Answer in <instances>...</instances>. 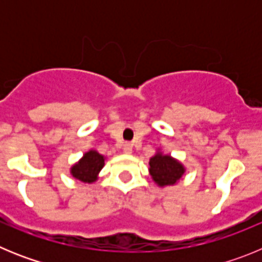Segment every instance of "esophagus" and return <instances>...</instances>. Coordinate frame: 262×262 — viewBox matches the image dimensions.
<instances>
[{
	"mask_svg": "<svg viewBox=\"0 0 262 262\" xmlns=\"http://www.w3.org/2000/svg\"><path fill=\"white\" fill-rule=\"evenodd\" d=\"M123 152L126 155H131L133 154V144H129V143H126L123 145Z\"/></svg>",
	"mask_w": 262,
	"mask_h": 262,
	"instance_id": "34e87169",
	"label": "esophagus"
}]
</instances>
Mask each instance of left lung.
I'll use <instances>...</instances> for the list:
<instances>
[{"instance_id":"8db88e82","label":"left lung","mask_w":262,"mask_h":262,"mask_svg":"<svg viewBox=\"0 0 262 262\" xmlns=\"http://www.w3.org/2000/svg\"><path fill=\"white\" fill-rule=\"evenodd\" d=\"M148 172L159 187L174 186L181 181L186 168L180 160L168 154H164L161 148H157L156 154L149 159Z\"/></svg>"}]
</instances>
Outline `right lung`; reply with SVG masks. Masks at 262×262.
Wrapping results in <instances>:
<instances>
[{"label": "right lung", "mask_w": 262, "mask_h": 262, "mask_svg": "<svg viewBox=\"0 0 262 262\" xmlns=\"http://www.w3.org/2000/svg\"><path fill=\"white\" fill-rule=\"evenodd\" d=\"M105 161L106 157L92 148L82 155L77 163L71 166L69 172L78 181L84 184H93L98 180L99 172L105 166Z\"/></svg>", "instance_id": "add662e5"}]
</instances>
